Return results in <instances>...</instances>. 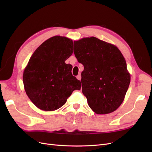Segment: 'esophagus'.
<instances>
[{
    "label": "esophagus",
    "instance_id": "34e87169",
    "mask_svg": "<svg viewBox=\"0 0 152 152\" xmlns=\"http://www.w3.org/2000/svg\"><path fill=\"white\" fill-rule=\"evenodd\" d=\"M77 79L78 80H80V79H81V75H80V74H79V75H78L77 76Z\"/></svg>",
    "mask_w": 152,
    "mask_h": 152
}]
</instances>
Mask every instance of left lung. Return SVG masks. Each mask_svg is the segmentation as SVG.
<instances>
[{
	"label": "left lung",
	"instance_id": "left-lung-1",
	"mask_svg": "<svg viewBox=\"0 0 152 152\" xmlns=\"http://www.w3.org/2000/svg\"><path fill=\"white\" fill-rule=\"evenodd\" d=\"M74 54L84 65L82 91L97 114L112 113L120 107L131 82L126 59L115 45L94 37L74 41Z\"/></svg>",
	"mask_w": 152,
	"mask_h": 152
}]
</instances>
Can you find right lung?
<instances>
[{
	"label": "right lung",
	"mask_w": 152,
	"mask_h": 152,
	"mask_svg": "<svg viewBox=\"0 0 152 152\" xmlns=\"http://www.w3.org/2000/svg\"><path fill=\"white\" fill-rule=\"evenodd\" d=\"M73 53V40L54 36L44 42L31 55L23 81L27 96L37 107L54 111L65 104L80 81L73 77L72 66L65 61Z\"/></svg>",
	"instance_id": "add662e5"
}]
</instances>
